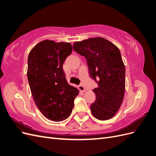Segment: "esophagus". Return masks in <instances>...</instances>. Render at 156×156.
Masks as SVG:
<instances>
[{
  "instance_id": "obj_1",
  "label": "esophagus",
  "mask_w": 156,
  "mask_h": 156,
  "mask_svg": "<svg viewBox=\"0 0 156 156\" xmlns=\"http://www.w3.org/2000/svg\"><path fill=\"white\" fill-rule=\"evenodd\" d=\"M79 89L81 91H82V92H85V91H86L85 88H84V86H83V85H79Z\"/></svg>"
}]
</instances>
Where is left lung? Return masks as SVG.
<instances>
[{
  "mask_svg": "<svg viewBox=\"0 0 156 156\" xmlns=\"http://www.w3.org/2000/svg\"><path fill=\"white\" fill-rule=\"evenodd\" d=\"M73 49L86 58L90 76L98 83L93 90L96 100L90 106L92 115L100 120L111 119L125 92L126 69L119 49L101 37L75 42Z\"/></svg>",
  "mask_w": 156,
  "mask_h": 156,
  "instance_id": "1",
  "label": "left lung"
}]
</instances>
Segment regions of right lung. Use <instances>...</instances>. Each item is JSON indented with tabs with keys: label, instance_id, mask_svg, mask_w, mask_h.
<instances>
[{
	"label": "right lung",
	"instance_id": "obj_1",
	"mask_svg": "<svg viewBox=\"0 0 156 156\" xmlns=\"http://www.w3.org/2000/svg\"><path fill=\"white\" fill-rule=\"evenodd\" d=\"M72 51L69 43L44 40L36 45L28 57L27 77L37 108L55 122L69 116L79 90L68 83L64 61Z\"/></svg>",
	"mask_w": 156,
	"mask_h": 156
}]
</instances>
